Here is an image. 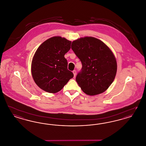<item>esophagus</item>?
Masks as SVG:
<instances>
[{"instance_id": "34e87169", "label": "esophagus", "mask_w": 146, "mask_h": 146, "mask_svg": "<svg viewBox=\"0 0 146 146\" xmlns=\"http://www.w3.org/2000/svg\"><path fill=\"white\" fill-rule=\"evenodd\" d=\"M72 72H73V74H74V77H75L76 75V71L74 70L73 71H72Z\"/></svg>"}]
</instances>
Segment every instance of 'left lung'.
Returning a JSON list of instances; mask_svg holds the SVG:
<instances>
[{
  "label": "left lung",
  "mask_w": 146,
  "mask_h": 146,
  "mask_svg": "<svg viewBox=\"0 0 146 146\" xmlns=\"http://www.w3.org/2000/svg\"><path fill=\"white\" fill-rule=\"evenodd\" d=\"M71 49L82 64L76 78L82 91L90 96L105 91L117 70L116 59L111 49L99 39L90 36L74 41Z\"/></svg>",
  "instance_id": "8db88e82"
}]
</instances>
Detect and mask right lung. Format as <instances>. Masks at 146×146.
<instances>
[{
    "mask_svg": "<svg viewBox=\"0 0 146 146\" xmlns=\"http://www.w3.org/2000/svg\"><path fill=\"white\" fill-rule=\"evenodd\" d=\"M71 43L65 38L54 36L38 47L33 56L31 71L40 88L49 93H56L73 78L64 57L70 49Z\"/></svg>",
    "mask_w": 146,
    "mask_h": 146,
    "instance_id": "add662e5",
    "label": "right lung"
}]
</instances>
